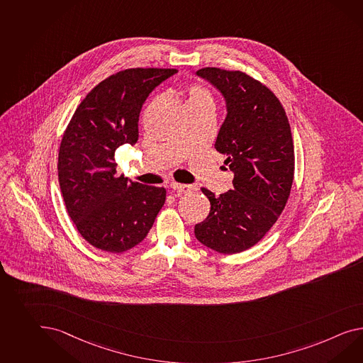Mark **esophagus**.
Here are the masks:
<instances>
[{
  "instance_id": "34e87169",
  "label": "esophagus",
  "mask_w": 363,
  "mask_h": 363,
  "mask_svg": "<svg viewBox=\"0 0 363 363\" xmlns=\"http://www.w3.org/2000/svg\"><path fill=\"white\" fill-rule=\"evenodd\" d=\"M169 186L177 194H189V192H192V191L196 189V186H192V184H180V183H175V182L171 183Z\"/></svg>"
}]
</instances>
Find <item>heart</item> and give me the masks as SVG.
<instances>
[{"instance_id": "heart-1", "label": "heart", "mask_w": 363, "mask_h": 363, "mask_svg": "<svg viewBox=\"0 0 363 363\" xmlns=\"http://www.w3.org/2000/svg\"><path fill=\"white\" fill-rule=\"evenodd\" d=\"M186 105H195V104H209L213 105V99L208 89L199 84H192L186 89Z\"/></svg>"}]
</instances>
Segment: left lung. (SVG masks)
Masks as SVG:
<instances>
[{"label":"left lung","instance_id":"1","mask_svg":"<svg viewBox=\"0 0 363 363\" xmlns=\"http://www.w3.org/2000/svg\"><path fill=\"white\" fill-rule=\"evenodd\" d=\"M223 94L226 104L214 149L234 172L233 189L216 197L203 188L211 211L196 223L195 235L223 254L250 249L277 223L289 200L295 171L289 118L266 85L241 71L206 67L196 72Z\"/></svg>","mask_w":363,"mask_h":363}]
</instances>
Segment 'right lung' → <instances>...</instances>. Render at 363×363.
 Instances as JSON below:
<instances>
[{"instance_id":"obj_1","label":"right lung","mask_w":363,"mask_h":363,"mask_svg":"<svg viewBox=\"0 0 363 363\" xmlns=\"http://www.w3.org/2000/svg\"><path fill=\"white\" fill-rule=\"evenodd\" d=\"M172 68H130L97 84L74 111L62 138L57 177L76 229L92 246L123 252L150 232L166 201L163 186L117 175L114 152L135 145L142 105Z\"/></svg>"}]
</instances>
